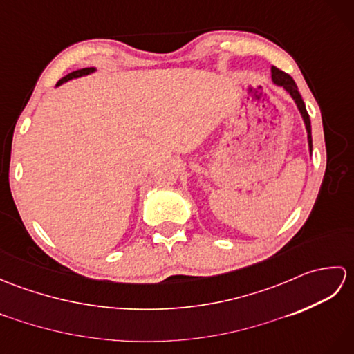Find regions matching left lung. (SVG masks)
<instances>
[{"instance_id":"obj_1","label":"left lung","mask_w":354,"mask_h":354,"mask_svg":"<svg viewBox=\"0 0 354 354\" xmlns=\"http://www.w3.org/2000/svg\"><path fill=\"white\" fill-rule=\"evenodd\" d=\"M270 73H272V82H274V84L283 86L286 91L290 94L293 102L297 103V108L299 111V114H301V117L304 120L306 131H307V140H309V150H310V153H312V126H310V118H309V114H307L306 104L303 102L301 94H299V91H298V86L295 84V80H293L288 73L278 70L277 66H272V68H270Z\"/></svg>"}]
</instances>
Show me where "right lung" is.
Listing matches in <instances>:
<instances>
[{
	"instance_id": "add662e5",
	"label": "right lung",
	"mask_w": 354,
	"mask_h": 354,
	"mask_svg": "<svg viewBox=\"0 0 354 354\" xmlns=\"http://www.w3.org/2000/svg\"><path fill=\"white\" fill-rule=\"evenodd\" d=\"M94 71H95L94 66H91V68H82V70H76V71H73V73H70V74H66L65 77H62L61 80H59L57 84H56V86L62 85V84H65V82H68V80H71V79L82 77V76H88V74H91V73H94Z\"/></svg>"
}]
</instances>
